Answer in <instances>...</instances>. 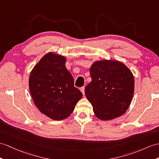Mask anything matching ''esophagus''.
<instances>
[{
	"mask_svg": "<svg viewBox=\"0 0 159 159\" xmlns=\"http://www.w3.org/2000/svg\"><path fill=\"white\" fill-rule=\"evenodd\" d=\"M80 91L82 92L83 95L85 94V88H84V87H82V88H80Z\"/></svg>",
	"mask_w": 159,
	"mask_h": 159,
	"instance_id": "34e87169",
	"label": "esophagus"
}]
</instances>
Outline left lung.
<instances>
[{"label":"left lung","instance_id":"1","mask_svg":"<svg viewBox=\"0 0 159 159\" xmlns=\"http://www.w3.org/2000/svg\"><path fill=\"white\" fill-rule=\"evenodd\" d=\"M90 73L92 81L85 88V94L96 117L109 121L124 114L134 92L130 69L119 61L104 59L94 62Z\"/></svg>","mask_w":159,"mask_h":159}]
</instances>
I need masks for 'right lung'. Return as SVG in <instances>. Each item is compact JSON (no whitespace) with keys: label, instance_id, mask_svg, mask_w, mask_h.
Returning <instances> with one entry per match:
<instances>
[{"label":"right lung","instance_id":"1","mask_svg":"<svg viewBox=\"0 0 159 159\" xmlns=\"http://www.w3.org/2000/svg\"><path fill=\"white\" fill-rule=\"evenodd\" d=\"M66 58L46 53L35 65L29 77V88L35 105L52 120L67 118L82 98V93L73 86V78L65 67Z\"/></svg>","mask_w":159,"mask_h":159}]
</instances>
